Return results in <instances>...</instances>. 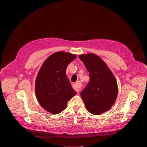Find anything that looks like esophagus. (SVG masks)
<instances>
[{"mask_svg":"<svg viewBox=\"0 0 147 147\" xmlns=\"http://www.w3.org/2000/svg\"><path fill=\"white\" fill-rule=\"evenodd\" d=\"M81 82L80 81H77L76 83L74 84L73 86V88H74V90L77 92H79L80 91V87L81 86Z\"/></svg>","mask_w":147,"mask_h":147,"instance_id":"obj_1","label":"esophagus"}]
</instances>
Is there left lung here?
<instances>
[{
    "instance_id": "obj_1",
    "label": "left lung",
    "mask_w": 147,
    "mask_h": 147,
    "mask_svg": "<svg viewBox=\"0 0 147 147\" xmlns=\"http://www.w3.org/2000/svg\"><path fill=\"white\" fill-rule=\"evenodd\" d=\"M86 66L90 81L80 95L86 109L94 115H100L111 108L118 92L116 80L107 64L98 56L89 53L78 56Z\"/></svg>"
}]
</instances>
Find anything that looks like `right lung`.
Here are the masks:
<instances>
[{
	"label": "right lung",
	"instance_id": "obj_1",
	"mask_svg": "<svg viewBox=\"0 0 147 147\" xmlns=\"http://www.w3.org/2000/svg\"><path fill=\"white\" fill-rule=\"evenodd\" d=\"M76 55L56 52L44 61L35 81V94L41 107L52 114H58L67 107V102L76 94L66 76L67 66Z\"/></svg>",
	"mask_w": 147,
	"mask_h": 147
}]
</instances>
